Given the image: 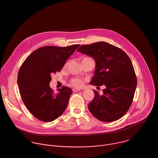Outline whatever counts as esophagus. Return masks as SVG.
Listing matches in <instances>:
<instances>
[{"mask_svg": "<svg viewBox=\"0 0 158 158\" xmlns=\"http://www.w3.org/2000/svg\"><path fill=\"white\" fill-rule=\"evenodd\" d=\"M81 89H78V88H73V92H78L79 91H81Z\"/></svg>", "mask_w": 158, "mask_h": 158, "instance_id": "34e87169", "label": "esophagus"}]
</instances>
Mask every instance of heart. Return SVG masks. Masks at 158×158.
<instances>
[{
    "label": "heart",
    "mask_w": 158,
    "mask_h": 158,
    "mask_svg": "<svg viewBox=\"0 0 158 158\" xmlns=\"http://www.w3.org/2000/svg\"><path fill=\"white\" fill-rule=\"evenodd\" d=\"M71 83L73 85H74L75 87H80L83 84L82 81L81 79L77 78V77L72 79L71 81Z\"/></svg>",
    "instance_id": "obj_1"
}]
</instances>
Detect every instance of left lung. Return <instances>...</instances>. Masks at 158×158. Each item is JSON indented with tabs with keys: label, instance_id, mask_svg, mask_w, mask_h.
Segmentation results:
<instances>
[{
	"label": "left lung",
	"instance_id": "8db88e82",
	"mask_svg": "<svg viewBox=\"0 0 158 158\" xmlns=\"http://www.w3.org/2000/svg\"><path fill=\"white\" fill-rule=\"evenodd\" d=\"M96 61L94 76L90 84L104 85L102 95L94 90L88 105L91 113L102 122L122 118L129 110L137 86V78L129 56L121 49L105 42L83 45L77 49Z\"/></svg>",
	"mask_w": 158,
	"mask_h": 158
}]
</instances>
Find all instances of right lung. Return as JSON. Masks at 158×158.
Listing matches in <instances>:
<instances>
[{"instance_id":"obj_1","label":"right lung","mask_w":158,"mask_h":158,"mask_svg":"<svg viewBox=\"0 0 158 158\" xmlns=\"http://www.w3.org/2000/svg\"><path fill=\"white\" fill-rule=\"evenodd\" d=\"M80 44L67 47L44 46L32 52L22 64L17 76L19 92L32 114L51 122L62 114L73 91L63 86L55 93L50 87L51 76L59 72Z\"/></svg>"}]
</instances>
